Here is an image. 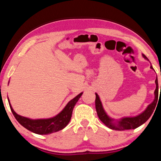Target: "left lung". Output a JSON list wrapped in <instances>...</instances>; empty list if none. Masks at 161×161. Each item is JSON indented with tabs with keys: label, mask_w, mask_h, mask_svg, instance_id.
I'll return each mask as SVG.
<instances>
[{
	"label": "left lung",
	"mask_w": 161,
	"mask_h": 161,
	"mask_svg": "<svg viewBox=\"0 0 161 161\" xmlns=\"http://www.w3.org/2000/svg\"><path fill=\"white\" fill-rule=\"evenodd\" d=\"M143 57L145 59H148L146 58L145 54H143ZM151 69H153L152 66H151ZM156 89L155 90V99L151 104L148 105L146 109L143 111L142 114L140 115L135 117H126V118H123L120 120L119 121L118 124H114L112 123L113 119H110L109 117L107 116V114L103 110L102 102L99 99V97L98 94H96V99H95V106H96V110L97 115L99 116V119L102 121L103 124H104L107 127L110 128L111 129L116 130H129V129H134L140 126L143 124L148 120L150 117H151V114L153 112V111L156 108V106L157 104L158 98V79L156 80ZM161 89V86H160Z\"/></svg>",
	"instance_id": "obj_1"
}]
</instances>
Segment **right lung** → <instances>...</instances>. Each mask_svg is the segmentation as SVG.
<instances>
[{"instance_id":"obj_1","label":"right lung","mask_w":161,"mask_h":161,"mask_svg":"<svg viewBox=\"0 0 161 161\" xmlns=\"http://www.w3.org/2000/svg\"><path fill=\"white\" fill-rule=\"evenodd\" d=\"M81 95H82V92L71 100L64 109L56 116L47 119L32 120L21 116L15 112L10 103H9V105L15 118L23 127L37 134H50V133L63 129L69 124L71 117H72L73 108ZM8 102L10 103L9 99Z\"/></svg>"}]
</instances>
